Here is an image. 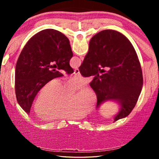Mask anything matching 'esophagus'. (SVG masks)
I'll return each instance as SVG.
<instances>
[{
    "mask_svg": "<svg viewBox=\"0 0 159 159\" xmlns=\"http://www.w3.org/2000/svg\"><path fill=\"white\" fill-rule=\"evenodd\" d=\"M74 74L75 75H80V71H79V70H78V69H75V70H74Z\"/></svg>",
    "mask_w": 159,
    "mask_h": 159,
    "instance_id": "34e87169",
    "label": "esophagus"
}]
</instances>
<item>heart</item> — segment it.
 Listing matches in <instances>:
<instances>
[{"label": "heart", "mask_w": 159, "mask_h": 159, "mask_svg": "<svg viewBox=\"0 0 159 159\" xmlns=\"http://www.w3.org/2000/svg\"><path fill=\"white\" fill-rule=\"evenodd\" d=\"M88 84L84 77L75 75L61 83L52 80L46 84L38 93L34 104V111L38 117L46 120L82 117L88 111L94 108L97 98L93 91L86 88Z\"/></svg>", "instance_id": "obj_1"}]
</instances>
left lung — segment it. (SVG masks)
I'll return each instance as SVG.
<instances>
[{
    "instance_id": "8db88e82",
    "label": "left lung",
    "mask_w": 159,
    "mask_h": 159,
    "mask_svg": "<svg viewBox=\"0 0 159 159\" xmlns=\"http://www.w3.org/2000/svg\"><path fill=\"white\" fill-rule=\"evenodd\" d=\"M72 56L68 38L57 30H42L28 41L18 57L15 70L16 99L27 114H30L33 101L43 86L64 75L59 70L73 73L70 66ZM52 62L56 64L52 66Z\"/></svg>"
}]
</instances>
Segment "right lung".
<instances>
[{
	"mask_svg": "<svg viewBox=\"0 0 159 159\" xmlns=\"http://www.w3.org/2000/svg\"><path fill=\"white\" fill-rule=\"evenodd\" d=\"M79 70L84 77L95 76L90 86L97 95L98 109L107 101L118 103L114 122L132 111L142 89L143 74L135 50L121 33L105 30L91 38Z\"/></svg>",
	"mask_w": 159,
	"mask_h": 159,
	"instance_id": "right-lung-1",
	"label": "right lung"
}]
</instances>
